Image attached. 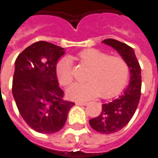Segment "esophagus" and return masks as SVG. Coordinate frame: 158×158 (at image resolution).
Listing matches in <instances>:
<instances>
[{"label": "esophagus", "mask_w": 158, "mask_h": 158, "mask_svg": "<svg viewBox=\"0 0 158 158\" xmlns=\"http://www.w3.org/2000/svg\"><path fill=\"white\" fill-rule=\"evenodd\" d=\"M76 105H78V106H87L88 103H87V102L77 101V102H76Z\"/></svg>", "instance_id": "34e87169"}]
</instances>
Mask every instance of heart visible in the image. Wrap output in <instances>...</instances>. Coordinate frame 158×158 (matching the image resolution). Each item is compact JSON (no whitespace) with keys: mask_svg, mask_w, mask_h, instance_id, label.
Masks as SVG:
<instances>
[{"mask_svg":"<svg viewBox=\"0 0 158 158\" xmlns=\"http://www.w3.org/2000/svg\"><path fill=\"white\" fill-rule=\"evenodd\" d=\"M78 60L89 67L85 83L73 85L67 89V96L75 100H86L100 96L109 98L118 95L128 82L130 69L122 57L112 56L95 48L80 52ZM57 78L60 85L67 86L73 80L71 62L64 58L57 63Z\"/></svg>","mask_w":158,"mask_h":158,"instance_id":"heart-1","label":"heart"}]
</instances>
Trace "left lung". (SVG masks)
I'll use <instances>...</instances> for the list:
<instances>
[{
  "mask_svg": "<svg viewBox=\"0 0 158 158\" xmlns=\"http://www.w3.org/2000/svg\"><path fill=\"white\" fill-rule=\"evenodd\" d=\"M103 43L114 48L124 59L131 76L130 83L123 94L113 101L103 104L99 116L89 121L91 127L96 131L110 134L124 128L137 110L141 96V68L132 48L113 39H106Z\"/></svg>",
  "mask_w": 158,
  "mask_h": 158,
  "instance_id": "1",
  "label": "left lung"
}]
</instances>
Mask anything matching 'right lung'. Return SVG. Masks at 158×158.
Wrapping results in <instances>:
<instances>
[{
  "label": "right lung",
  "instance_id": "add662e5",
  "mask_svg": "<svg viewBox=\"0 0 158 158\" xmlns=\"http://www.w3.org/2000/svg\"><path fill=\"white\" fill-rule=\"evenodd\" d=\"M65 49L47 41L32 44L15 60L12 93L19 112L35 131L52 134L65 124L73 102L63 99L56 75Z\"/></svg>",
  "mask_w": 158,
  "mask_h": 158
}]
</instances>
